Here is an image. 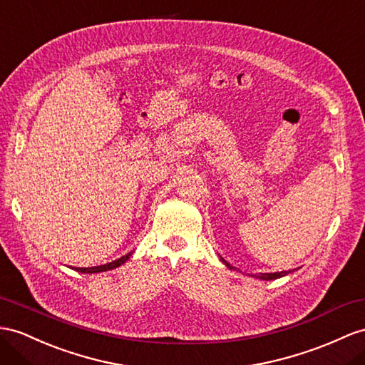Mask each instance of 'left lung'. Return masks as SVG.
Returning a JSON list of instances; mask_svg holds the SVG:
<instances>
[{"label":"left lung","instance_id":"1","mask_svg":"<svg viewBox=\"0 0 365 365\" xmlns=\"http://www.w3.org/2000/svg\"><path fill=\"white\" fill-rule=\"evenodd\" d=\"M220 260L223 264H225L230 269H236L235 267L232 265H230L225 259L223 257H220ZM288 273H292V269H288V272H280V273H259V274H256V276H253V277H257V279H262V280H273V279H279V277H284L285 274H288Z\"/></svg>","mask_w":365,"mask_h":365}]
</instances>
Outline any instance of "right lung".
I'll list each match as a JSON object with an SVG mask.
<instances>
[{
	"instance_id": "add662e5",
	"label": "right lung",
	"mask_w": 365,
	"mask_h": 365,
	"mask_svg": "<svg viewBox=\"0 0 365 365\" xmlns=\"http://www.w3.org/2000/svg\"><path fill=\"white\" fill-rule=\"evenodd\" d=\"M130 256H133V251H130V253H128V255H125V256H121L120 259L112 260V262H109V264L98 265V267H91V268H76V272H80V273H89V274H92V273L109 272V269H114V268H117V267H120V265H123Z\"/></svg>"
}]
</instances>
